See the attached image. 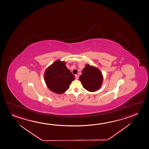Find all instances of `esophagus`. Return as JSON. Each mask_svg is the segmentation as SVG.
<instances>
[{
    "instance_id": "obj_1",
    "label": "esophagus",
    "mask_w": 149,
    "mask_h": 149,
    "mask_svg": "<svg viewBox=\"0 0 149 149\" xmlns=\"http://www.w3.org/2000/svg\"><path fill=\"white\" fill-rule=\"evenodd\" d=\"M75 78H76V80H78L79 79V76L78 74H76L75 75Z\"/></svg>"
}]
</instances>
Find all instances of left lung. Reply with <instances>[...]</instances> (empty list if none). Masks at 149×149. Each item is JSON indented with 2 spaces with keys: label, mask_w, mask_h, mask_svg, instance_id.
<instances>
[{
  "label": "left lung",
  "mask_w": 149,
  "mask_h": 149,
  "mask_svg": "<svg viewBox=\"0 0 149 149\" xmlns=\"http://www.w3.org/2000/svg\"><path fill=\"white\" fill-rule=\"evenodd\" d=\"M84 88L90 92H94L101 87L103 76L98 69L86 65L83 69L82 74L79 77Z\"/></svg>",
  "instance_id": "obj_1"
}]
</instances>
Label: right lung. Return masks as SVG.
<instances>
[{"instance_id": "1", "label": "right lung", "mask_w": 149, "mask_h": 149, "mask_svg": "<svg viewBox=\"0 0 149 149\" xmlns=\"http://www.w3.org/2000/svg\"><path fill=\"white\" fill-rule=\"evenodd\" d=\"M44 79L51 91L61 94L69 88L74 76L67 68L65 62L57 61L46 69Z\"/></svg>"}]
</instances>
